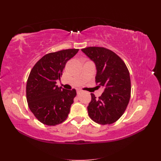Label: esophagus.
Wrapping results in <instances>:
<instances>
[{"mask_svg": "<svg viewBox=\"0 0 161 161\" xmlns=\"http://www.w3.org/2000/svg\"><path fill=\"white\" fill-rule=\"evenodd\" d=\"M81 92V91L80 89H77V94H80Z\"/></svg>", "mask_w": 161, "mask_h": 161, "instance_id": "esophagus-1", "label": "esophagus"}]
</instances>
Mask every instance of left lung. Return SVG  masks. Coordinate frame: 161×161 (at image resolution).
Masks as SVG:
<instances>
[{"mask_svg": "<svg viewBox=\"0 0 161 161\" xmlns=\"http://www.w3.org/2000/svg\"><path fill=\"white\" fill-rule=\"evenodd\" d=\"M81 51L94 61L95 82L104 92L96 98L93 93L88 106L89 117L100 125L116 122L125 111L131 96V80L124 61L113 51L103 47H88Z\"/></svg>", "mask_w": 161, "mask_h": 161, "instance_id": "1", "label": "left lung"}]
</instances>
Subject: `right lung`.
Wrapping results in <instances>:
<instances>
[{
    "instance_id": "add662e5",
    "label": "right lung",
    "mask_w": 161,
    "mask_h": 161,
    "mask_svg": "<svg viewBox=\"0 0 161 161\" xmlns=\"http://www.w3.org/2000/svg\"><path fill=\"white\" fill-rule=\"evenodd\" d=\"M79 49H67L44 55L30 71L26 85L28 107L36 119L44 125L55 126L68 118L76 91L58 87L67 61Z\"/></svg>"
}]
</instances>
